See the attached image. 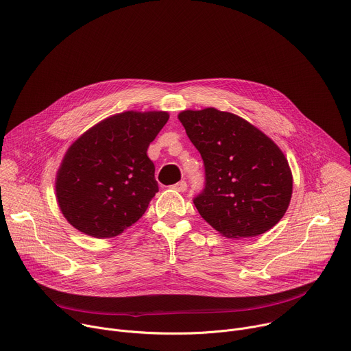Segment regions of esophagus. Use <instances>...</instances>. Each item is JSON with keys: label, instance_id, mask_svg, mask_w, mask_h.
Masks as SVG:
<instances>
[{"label": "esophagus", "instance_id": "obj_1", "mask_svg": "<svg viewBox=\"0 0 351 351\" xmlns=\"http://www.w3.org/2000/svg\"><path fill=\"white\" fill-rule=\"evenodd\" d=\"M171 188L176 189V191H178V192H184V191H186V182H185V181H180V182L174 184Z\"/></svg>", "mask_w": 351, "mask_h": 351}]
</instances>
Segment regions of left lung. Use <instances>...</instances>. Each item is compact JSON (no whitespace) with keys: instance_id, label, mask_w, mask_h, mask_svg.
Returning a JSON list of instances; mask_svg holds the SVG:
<instances>
[{"instance_id":"8db88e82","label":"left lung","mask_w":351,"mask_h":351,"mask_svg":"<svg viewBox=\"0 0 351 351\" xmlns=\"http://www.w3.org/2000/svg\"><path fill=\"white\" fill-rule=\"evenodd\" d=\"M205 166V188L193 198L221 236L263 234L285 216L293 176L279 146L241 117L213 107L178 114Z\"/></svg>"}]
</instances>
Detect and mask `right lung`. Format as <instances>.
<instances>
[{
    "label": "right lung",
    "mask_w": 351,
    "mask_h": 351,
    "mask_svg": "<svg viewBox=\"0 0 351 351\" xmlns=\"http://www.w3.org/2000/svg\"><path fill=\"white\" fill-rule=\"evenodd\" d=\"M166 111H125L100 121L66 150L57 173L58 206L76 230L111 239L136 223L159 191L147 147Z\"/></svg>",
    "instance_id": "1"
}]
</instances>
